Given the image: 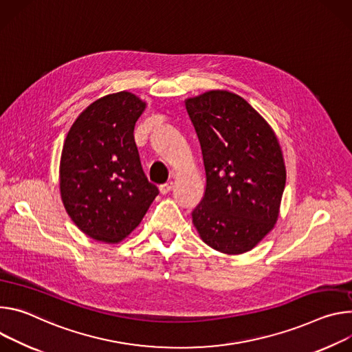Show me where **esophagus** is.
Here are the masks:
<instances>
[{"instance_id":"esophagus-1","label":"esophagus","mask_w":352,"mask_h":352,"mask_svg":"<svg viewBox=\"0 0 352 352\" xmlns=\"http://www.w3.org/2000/svg\"><path fill=\"white\" fill-rule=\"evenodd\" d=\"M172 187H173V182L170 180V182H166V183L161 184L160 191H161V194H168L172 190Z\"/></svg>"}]
</instances>
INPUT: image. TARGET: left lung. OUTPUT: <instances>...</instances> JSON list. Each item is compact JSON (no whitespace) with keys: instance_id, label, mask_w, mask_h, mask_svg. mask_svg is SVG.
<instances>
[{"instance_id":"left-lung-1","label":"left lung","mask_w":352,"mask_h":352,"mask_svg":"<svg viewBox=\"0 0 352 352\" xmlns=\"http://www.w3.org/2000/svg\"><path fill=\"white\" fill-rule=\"evenodd\" d=\"M184 103L206 170L204 197L191 212L192 223L210 248L246 253L280 215L287 170L278 138L233 92L208 91Z\"/></svg>"}]
</instances>
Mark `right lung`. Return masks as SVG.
Returning a JSON list of instances; mask_svg holds the SVG:
<instances>
[{
  "instance_id": "obj_1",
  "label": "right lung",
  "mask_w": 352,
  "mask_h": 352,
  "mask_svg": "<svg viewBox=\"0 0 352 352\" xmlns=\"http://www.w3.org/2000/svg\"><path fill=\"white\" fill-rule=\"evenodd\" d=\"M145 107L127 91L106 95L76 117L65 137L61 200L78 229L98 242L126 239L160 192L142 170L134 141Z\"/></svg>"
}]
</instances>
